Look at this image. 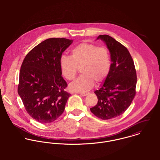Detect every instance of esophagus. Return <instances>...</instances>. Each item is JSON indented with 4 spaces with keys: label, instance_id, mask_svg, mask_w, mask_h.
<instances>
[{
    "label": "esophagus",
    "instance_id": "obj_1",
    "mask_svg": "<svg viewBox=\"0 0 160 160\" xmlns=\"http://www.w3.org/2000/svg\"><path fill=\"white\" fill-rule=\"evenodd\" d=\"M81 95H82V96H86V95H88V94H89V93H88V92H81V93H79Z\"/></svg>",
    "mask_w": 160,
    "mask_h": 160
}]
</instances>
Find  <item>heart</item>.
<instances>
[{
    "label": "heart",
    "mask_w": 160,
    "mask_h": 160,
    "mask_svg": "<svg viewBox=\"0 0 160 160\" xmlns=\"http://www.w3.org/2000/svg\"><path fill=\"white\" fill-rule=\"evenodd\" d=\"M63 76L68 80H73L79 70L82 74L69 85L74 92H86L91 89L94 82H103L111 69L109 52L105 47L86 42L75 46L71 57L63 55L60 61Z\"/></svg>",
    "instance_id": "1"
}]
</instances>
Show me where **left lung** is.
I'll use <instances>...</instances> for the list:
<instances>
[{"label": "left lung", "instance_id": "left-lung-1", "mask_svg": "<svg viewBox=\"0 0 160 160\" xmlns=\"http://www.w3.org/2000/svg\"><path fill=\"white\" fill-rule=\"evenodd\" d=\"M111 56V69L100 88L94 92L97 104L90 110L102 119H110L123 114L135 95L137 74L132 58L128 48L108 35H100Z\"/></svg>", "mask_w": 160, "mask_h": 160}]
</instances>
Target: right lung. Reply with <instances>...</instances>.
<instances>
[{
    "instance_id": "add662e5",
    "label": "right lung",
    "mask_w": 160,
    "mask_h": 160,
    "mask_svg": "<svg viewBox=\"0 0 160 160\" xmlns=\"http://www.w3.org/2000/svg\"><path fill=\"white\" fill-rule=\"evenodd\" d=\"M72 40L50 38L34 47L23 60L18 93L24 108L41 123L56 120L63 113L70 93L62 76L60 61Z\"/></svg>"
}]
</instances>
